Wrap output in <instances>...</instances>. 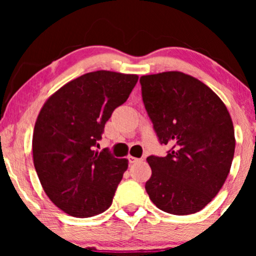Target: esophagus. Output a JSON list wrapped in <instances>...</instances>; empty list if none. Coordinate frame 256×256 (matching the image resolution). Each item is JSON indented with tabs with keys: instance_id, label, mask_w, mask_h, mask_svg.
I'll list each match as a JSON object with an SVG mask.
<instances>
[{
	"instance_id": "esophagus-1",
	"label": "esophagus",
	"mask_w": 256,
	"mask_h": 256,
	"mask_svg": "<svg viewBox=\"0 0 256 256\" xmlns=\"http://www.w3.org/2000/svg\"><path fill=\"white\" fill-rule=\"evenodd\" d=\"M128 158V161H130V164H134V162H138V161H140V158H134V156H131V155Z\"/></svg>"
}]
</instances>
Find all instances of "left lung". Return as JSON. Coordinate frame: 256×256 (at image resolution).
<instances>
[{
	"label": "left lung",
	"mask_w": 256,
	"mask_h": 256,
	"mask_svg": "<svg viewBox=\"0 0 256 256\" xmlns=\"http://www.w3.org/2000/svg\"><path fill=\"white\" fill-rule=\"evenodd\" d=\"M140 82L158 140L172 146L166 156L146 158L149 198L166 213L200 212L230 172L236 146L230 113L210 88L183 72L142 76Z\"/></svg>",
	"instance_id": "8db88e82"
}]
</instances>
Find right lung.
<instances>
[{
  "label": "right lung",
  "mask_w": 256,
  "mask_h": 256,
  "mask_svg": "<svg viewBox=\"0 0 256 256\" xmlns=\"http://www.w3.org/2000/svg\"><path fill=\"white\" fill-rule=\"evenodd\" d=\"M137 80L104 70L85 73L44 102L32 137L34 165L46 196L68 216L89 218L110 207L128 161L95 146Z\"/></svg>",
  "instance_id": "1"
}]
</instances>
